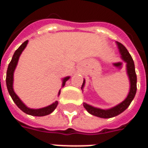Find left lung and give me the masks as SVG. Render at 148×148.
Returning <instances> with one entry per match:
<instances>
[{"instance_id": "obj_1", "label": "left lung", "mask_w": 148, "mask_h": 148, "mask_svg": "<svg viewBox=\"0 0 148 148\" xmlns=\"http://www.w3.org/2000/svg\"><path fill=\"white\" fill-rule=\"evenodd\" d=\"M116 44H117L119 51H120V54L121 55V58L127 63L126 64L127 74L128 77H129V81H130V90H129V93L127 94V97L124 101H122L119 105L109 109H98V108H95V107L90 106L86 103H84V108L86 109L88 112H90V114L93 115V116H96L101 118H111L121 114V112H123L128 106H130L131 102L134 99L136 93L137 78L136 71H135V65H134L133 59L129 54V52L127 51L126 47L123 44H121V42H116ZM84 85H85V79H84L83 83L82 86V89L84 87Z\"/></svg>"}]
</instances>
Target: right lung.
Here are the masks:
<instances>
[{"label": "right lung", "mask_w": 148, "mask_h": 148, "mask_svg": "<svg viewBox=\"0 0 148 148\" xmlns=\"http://www.w3.org/2000/svg\"><path fill=\"white\" fill-rule=\"evenodd\" d=\"M28 40H26L25 42H24L21 46L20 47L15 51L14 55L12 56L10 63L8 64V70H7V74H6V85H7V89L10 96H11L12 99L13 100V101L15 104L18 106L19 109H21L22 111L27 113L28 115H32V116H47V115L51 113L52 112L54 111L56 107L58 106V101H56L55 102H54L51 105L42 108V109H30V108H27V106L24 105V103L22 102L19 97L15 93L14 90H13V74H14V71L16 67V65H17L18 60L19 58L21 56V53L24 51V48L26 47ZM70 78V77H66L62 79V87L64 86L66 82ZM60 94V90L58 92V95Z\"/></svg>", "instance_id": "right-lung-1"}]
</instances>
